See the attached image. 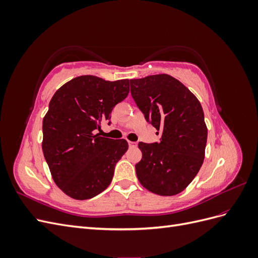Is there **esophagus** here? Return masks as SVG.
Segmentation results:
<instances>
[{
    "label": "esophagus",
    "mask_w": 258,
    "mask_h": 258,
    "mask_svg": "<svg viewBox=\"0 0 258 258\" xmlns=\"http://www.w3.org/2000/svg\"><path fill=\"white\" fill-rule=\"evenodd\" d=\"M128 144H129V147L130 148H134V147H137V142H132V141H128Z\"/></svg>",
    "instance_id": "esophagus-1"
}]
</instances>
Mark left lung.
Listing matches in <instances>:
<instances>
[{
    "instance_id": "1",
    "label": "left lung",
    "mask_w": 258,
    "mask_h": 258,
    "mask_svg": "<svg viewBox=\"0 0 258 258\" xmlns=\"http://www.w3.org/2000/svg\"><path fill=\"white\" fill-rule=\"evenodd\" d=\"M130 86L146 121L161 132L158 142L139 143L142 159L136 165L138 179L154 194L174 196L190 184L204 162L208 138L204 110L194 93L168 74L131 80Z\"/></svg>"
}]
</instances>
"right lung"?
<instances>
[{"label":"right lung","instance_id":"obj_1","mask_svg":"<svg viewBox=\"0 0 258 258\" xmlns=\"http://www.w3.org/2000/svg\"><path fill=\"white\" fill-rule=\"evenodd\" d=\"M128 93L129 80L93 75L75 77L54 92L43 119L42 148L54 183L69 197L90 199L111 184L128 143L95 130L111 119L113 107Z\"/></svg>","mask_w":258,"mask_h":258}]
</instances>
